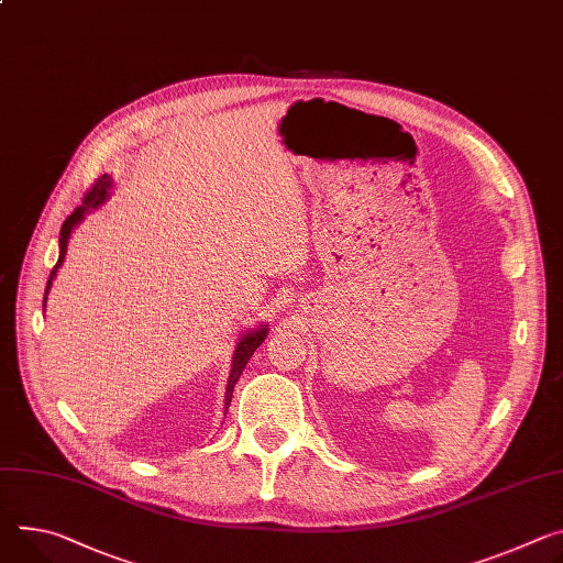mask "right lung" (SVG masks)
Returning a JSON list of instances; mask_svg holds the SVG:
<instances>
[{
	"mask_svg": "<svg viewBox=\"0 0 563 563\" xmlns=\"http://www.w3.org/2000/svg\"><path fill=\"white\" fill-rule=\"evenodd\" d=\"M110 190H112V177H110V175L98 177V179H96V184L91 186V190L85 195V199H82V207H78V209H76V211L65 220V224H63V229H60V255H58V263H56V267H54V269H51V276H48V280H46V289H44V300H42L44 308H46V296H48V289H51V285H54V280H56V274H58L60 265L65 263L67 244H69V238H71L74 229L85 220V216H87L89 211H93V209H98V207H103V203H106V201H108V197H110ZM267 332H269V328H267V325H258L255 330H249V332H244V334L240 336V341H238V345H235V352H233L231 375H229L227 395H224V397H227V399H224L227 411H229V404H231V397H233V388H235V384H238V379H240V375H242V371H244L246 362L251 360V354L255 352V347H258V345L267 339Z\"/></svg>",
	"mask_w": 563,
	"mask_h": 563,
	"instance_id": "right-lung-1",
	"label": "right lung"
}]
</instances>
